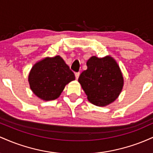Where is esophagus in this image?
I'll return each mask as SVG.
<instances>
[{
  "mask_svg": "<svg viewBox=\"0 0 153 153\" xmlns=\"http://www.w3.org/2000/svg\"><path fill=\"white\" fill-rule=\"evenodd\" d=\"M75 78L77 79V80H78V78H79V75H80V73H75Z\"/></svg>",
  "mask_w": 153,
  "mask_h": 153,
  "instance_id": "1",
  "label": "esophagus"
}]
</instances>
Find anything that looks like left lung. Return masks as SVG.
<instances>
[{
    "label": "left lung",
    "instance_id": "8db88e82",
    "mask_svg": "<svg viewBox=\"0 0 153 153\" xmlns=\"http://www.w3.org/2000/svg\"><path fill=\"white\" fill-rule=\"evenodd\" d=\"M87 70L80 75L78 82L88 100L98 106H105L118 98L124 85L120 68L110 56L91 57L86 63Z\"/></svg>",
    "mask_w": 153,
    "mask_h": 153
}]
</instances>
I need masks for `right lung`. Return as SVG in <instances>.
Returning a JSON list of instances; mask_svg holds the SVG:
<instances>
[{
    "instance_id": "add662e5",
    "label": "right lung",
    "mask_w": 153,
    "mask_h": 153,
    "mask_svg": "<svg viewBox=\"0 0 153 153\" xmlns=\"http://www.w3.org/2000/svg\"><path fill=\"white\" fill-rule=\"evenodd\" d=\"M75 79L73 72L59 55L39 61L29 75L31 91L44 101L57 99L67 84Z\"/></svg>"
}]
</instances>
